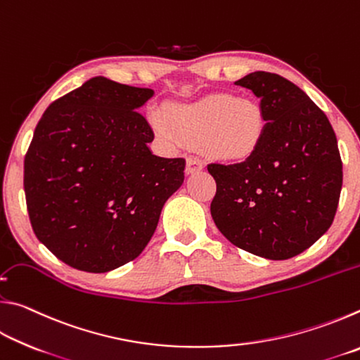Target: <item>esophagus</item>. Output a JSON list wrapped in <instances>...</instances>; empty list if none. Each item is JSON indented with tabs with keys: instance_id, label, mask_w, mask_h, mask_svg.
<instances>
[{
	"instance_id": "34e87169",
	"label": "esophagus",
	"mask_w": 360,
	"mask_h": 360,
	"mask_svg": "<svg viewBox=\"0 0 360 360\" xmlns=\"http://www.w3.org/2000/svg\"><path fill=\"white\" fill-rule=\"evenodd\" d=\"M203 169V162L200 160L198 157H187V167H186V172L188 174H193V173H198Z\"/></svg>"
}]
</instances>
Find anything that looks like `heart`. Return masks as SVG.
I'll return each instance as SVG.
<instances>
[{"label":"heart","mask_w":360,"mask_h":360,"mask_svg":"<svg viewBox=\"0 0 360 360\" xmlns=\"http://www.w3.org/2000/svg\"><path fill=\"white\" fill-rule=\"evenodd\" d=\"M165 115L172 129L162 119H152L158 135L168 141H176L178 136L200 144L206 154L219 160H246L259 149L266 131V115L260 103L230 94L172 105Z\"/></svg>","instance_id":"obj_1"}]
</instances>
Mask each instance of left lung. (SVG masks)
I'll list each match as a JSON object with an SVG mask.
<instances>
[{"label": "left lung", "mask_w": 360, "mask_h": 360, "mask_svg": "<svg viewBox=\"0 0 360 360\" xmlns=\"http://www.w3.org/2000/svg\"><path fill=\"white\" fill-rule=\"evenodd\" d=\"M235 84L260 100L266 131L245 162L208 165L217 186L211 216L240 249L290 259L333 222L343 184L337 136L327 115L283 76L255 71Z\"/></svg>", "instance_id": "1"}]
</instances>
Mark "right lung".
I'll return each instance as SVG.
<instances>
[{"mask_svg": "<svg viewBox=\"0 0 360 360\" xmlns=\"http://www.w3.org/2000/svg\"><path fill=\"white\" fill-rule=\"evenodd\" d=\"M154 90L92 77L42 114L23 162L33 231L66 265L105 273L136 259L163 205L184 182V158L157 157L138 112Z\"/></svg>", "mask_w": 360, "mask_h": 360, "instance_id": "obj_1", "label": "right lung"}]
</instances>
